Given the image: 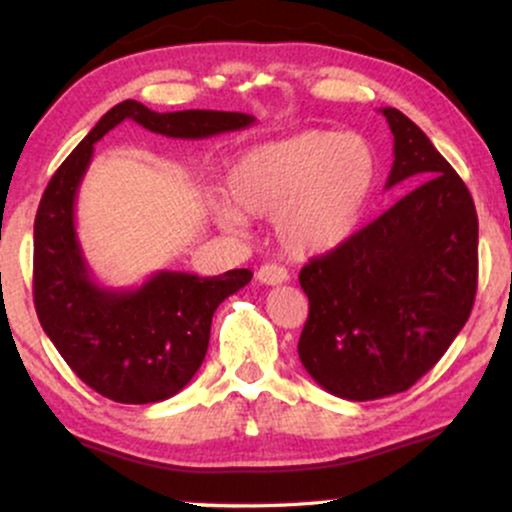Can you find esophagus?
<instances>
[{"instance_id":"esophagus-1","label":"esophagus","mask_w":512,"mask_h":512,"mask_svg":"<svg viewBox=\"0 0 512 512\" xmlns=\"http://www.w3.org/2000/svg\"><path fill=\"white\" fill-rule=\"evenodd\" d=\"M255 276L264 286H279L289 281V272H286L284 267H279V264H262Z\"/></svg>"}]
</instances>
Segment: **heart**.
Returning <instances> with one entry per match:
<instances>
[{"mask_svg":"<svg viewBox=\"0 0 512 512\" xmlns=\"http://www.w3.org/2000/svg\"><path fill=\"white\" fill-rule=\"evenodd\" d=\"M380 175L370 139L337 129H303L243 151L228 166L234 199H216L211 214L226 231L245 215L274 216V233L293 255H320L346 243L366 214Z\"/></svg>","mask_w":512,"mask_h":512,"instance_id":"b5f03b06","label":"heart"}]
</instances>
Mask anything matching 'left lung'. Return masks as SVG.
Wrapping results in <instances>:
<instances>
[{
	"label": "left lung",
	"instance_id": "left-lung-1",
	"mask_svg": "<svg viewBox=\"0 0 512 512\" xmlns=\"http://www.w3.org/2000/svg\"><path fill=\"white\" fill-rule=\"evenodd\" d=\"M395 137L385 190H411L346 243L301 269L310 313L298 356L322 390L368 402L409 390L472 313L479 221L460 175L397 108H380Z\"/></svg>",
	"mask_w": 512,
	"mask_h": 512
}]
</instances>
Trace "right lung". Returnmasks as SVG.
Here are the masks:
<instances>
[{"label": "right lung", "instance_id": "right-lung-1", "mask_svg": "<svg viewBox=\"0 0 512 512\" xmlns=\"http://www.w3.org/2000/svg\"><path fill=\"white\" fill-rule=\"evenodd\" d=\"M134 120L173 139H207L250 127L255 117L223 110L154 113L137 101L110 108L57 168L33 226V301L40 325L69 368L98 395L122 404H151L178 395L207 356L211 317L252 279L250 269L221 276L151 274L134 289L93 279L76 236V192L101 142Z\"/></svg>", "mask_w": 512, "mask_h": 512}]
</instances>
